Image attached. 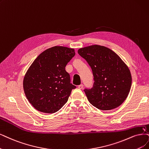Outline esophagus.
Instances as JSON below:
<instances>
[{"label": "esophagus", "mask_w": 149, "mask_h": 149, "mask_svg": "<svg viewBox=\"0 0 149 149\" xmlns=\"http://www.w3.org/2000/svg\"><path fill=\"white\" fill-rule=\"evenodd\" d=\"M78 88L79 89H80V90H81L82 88H84V85H83V84H81V85H79L78 86Z\"/></svg>", "instance_id": "esophagus-1"}]
</instances>
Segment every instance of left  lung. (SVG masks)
Returning <instances> with one entry per match:
<instances>
[{
  "label": "left lung",
  "mask_w": 149,
  "mask_h": 149,
  "mask_svg": "<svg viewBox=\"0 0 149 149\" xmlns=\"http://www.w3.org/2000/svg\"><path fill=\"white\" fill-rule=\"evenodd\" d=\"M78 53L86 61L93 72V87L84 90L89 102L102 111L120 106L131 86V75L127 65L116 53L104 46L81 48Z\"/></svg>",
  "instance_id": "8db88e82"
}]
</instances>
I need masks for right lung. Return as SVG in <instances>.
I'll use <instances>...</instances> for the list:
<instances>
[{
	"label": "right lung",
	"instance_id": "add662e5",
	"mask_svg": "<svg viewBox=\"0 0 149 149\" xmlns=\"http://www.w3.org/2000/svg\"><path fill=\"white\" fill-rule=\"evenodd\" d=\"M75 54L72 48L55 46L42 52L30 66L23 88L27 99L37 111L55 113L68 102L76 86L71 84L65 67Z\"/></svg>",
	"mask_w": 149,
	"mask_h": 149
}]
</instances>
